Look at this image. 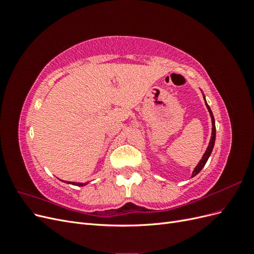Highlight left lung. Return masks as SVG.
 Instances as JSON below:
<instances>
[{
	"label": "left lung",
	"instance_id": "1",
	"mask_svg": "<svg viewBox=\"0 0 254 254\" xmlns=\"http://www.w3.org/2000/svg\"><path fill=\"white\" fill-rule=\"evenodd\" d=\"M203 98H204V96H203ZM204 102H205V98H204ZM205 106H206L207 110H209L210 115H211V119H212V136H211V141H210V143H209V146H207V148H206V150H205V152H204V155H203L202 159L200 160V162L198 163V165L195 167V170H194L193 175H191V177L196 176L199 172H200V171L202 170L203 166L205 165L206 161H207V159H209V157H210V155H211V152H212V150H213L214 144H215V137H216V128H215V120H214V117H213V113H212V111H211V108L209 107V105L206 104V102H205Z\"/></svg>",
	"mask_w": 254,
	"mask_h": 254
}]
</instances>
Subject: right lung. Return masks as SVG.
Listing matches in <instances>:
<instances>
[{"mask_svg":"<svg viewBox=\"0 0 254 254\" xmlns=\"http://www.w3.org/2000/svg\"><path fill=\"white\" fill-rule=\"evenodd\" d=\"M67 183H72L74 186H78V187H82V186H86L84 183H79V182H67Z\"/></svg>","mask_w":254,"mask_h":254,"instance_id":"add662e5","label":"right lung"}]
</instances>
